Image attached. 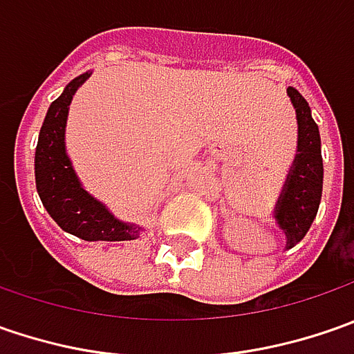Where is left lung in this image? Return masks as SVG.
I'll return each instance as SVG.
<instances>
[{
  "instance_id": "left-lung-1",
  "label": "left lung",
  "mask_w": 354,
  "mask_h": 354,
  "mask_svg": "<svg viewBox=\"0 0 354 354\" xmlns=\"http://www.w3.org/2000/svg\"><path fill=\"white\" fill-rule=\"evenodd\" d=\"M288 94L297 112L299 140L297 156L290 169L286 187L281 191L274 216L279 228L286 232L288 248H293L306 236L319 209L323 191V159L319 128L311 118L309 104L295 88H288Z\"/></svg>"
}]
</instances>
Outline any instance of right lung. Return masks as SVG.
I'll use <instances>...</instances> for the list:
<instances>
[{
	"mask_svg": "<svg viewBox=\"0 0 354 354\" xmlns=\"http://www.w3.org/2000/svg\"><path fill=\"white\" fill-rule=\"evenodd\" d=\"M76 76L61 96L50 104L35 151V181L47 212L62 230L82 240H133L140 236L138 226L126 225L106 211L102 203L92 198L80 187L75 169L64 151V126L68 106L76 88L88 78Z\"/></svg>",
	"mask_w": 354,
	"mask_h": 354,
	"instance_id": "right-lung-1",
	"label": "right lung"
}]
</instances>
